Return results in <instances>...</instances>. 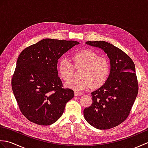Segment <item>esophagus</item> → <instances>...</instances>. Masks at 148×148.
<instances>
[{"instance_id":"esophagus-1","label":"esophagus","mask_w":148,"mask_h":148,"mask_svg":"<svg viewBox=\"0 0 148 148\" xmlns=\"http://www.w3.org/2000/svg\"><path fill=\"white\" fill-rule=\"evenodd\" d=\"M83 93L81 92H74V95L75 96H79V95H82Z\"/></svg>"}]
</instances>
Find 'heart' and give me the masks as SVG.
Returning <instances> with one entry per match:
<instances>
[{"instance_id": "b5f03b06", "label": "heart", "mask_w": 148, "mask_h": 148, "mask_svg": "<svg viewBox=\"0 0 148 148\" xmlns=\"http://www.w3.org/2000/svg\"><path fill=\"white\" fill-rule=\"evenodd\" d=\"M74 67L83 68L80 72V79L65 84L72 90L83 91L92 87L97 89L101 87L108 80L111 65L108 58L99 57V55L91 49H83L73 55ZM58 74L63 79L71 81L73 77L74 67L67 58H62L58 64Z\"/></svg>"}]
</instances>
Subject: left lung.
Instances as JSON below:
<instances>
[{"mask_svg": "<svg viewBox=\"0 0 148 148\" xmlns=\"http://www.w3.org/2000/svg\"><path fill=\"white\" fill-rule=\"evenodd\" d=\"M86 44L106 53L111 71L105 84L91 93L92 104L84 109V116L93 127L109 129L127 118L137 97L138 83L135 64L126 53L112 44L100 40Z\"/></svg>", "mask_w": 148, "mask_h": 148, "instance_id": "1", "label": "left lung"}]
</instances>
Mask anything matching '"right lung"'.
<instances>
[{
	"label": "right lung",
	"mask_w": 148,
	"mask_h": 148,
	"mask_svg": "<svg viewBox=\"0 0 148 148\" xmlns=\"http://www.w3.org/2000/svg\"><path fill=\"white\" fill-rule=\"evenodd\" d=\"M79 42L45 39L19 55L12 78L13 94L20 111L31 122L49 125L61 117L74 91L63 88L58 60Z\"/></svg>",
	"instance_id": "right-lung-1"
}]
</instances>
